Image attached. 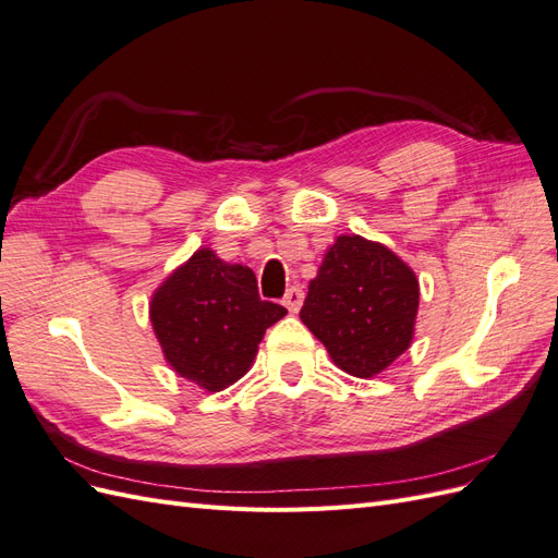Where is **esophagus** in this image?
<instances>
[{
  "instance_id": "esophagus-1",
  "label": "esophagus",
  "mask_w": 558,
  "mask_h": 558,
  "mask_svg": "<svg viewBox=\"0 0 558 558\" xmlns=\"http://www.w3.org/2000/svg\"><path fill=\"white\" fill-rule=\"evenodd\" d=\"M302 300H305V293H302L300 286H293V289L286 291L283 305H286V310H289L291 314H298L300 307H302Z\"/></svg>"
}]
</instances>
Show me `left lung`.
Instances as JSON below:
<instances>
[{"mask_svg":"<svg viewBox=\"0 0 558 558\" xmlns=\"http://www.w3.org/2000/svg\"><path fill=\"white\" fill-rule=\"evenodd\" d=\"M418 279L396 253L361 234L326 251L300 318L347 375L369 379L410 349Z\"/></svg>","mask_w":558,"mask_h":558,"instance_id":"left-lung-1","label":"left lung"}]
</instances>
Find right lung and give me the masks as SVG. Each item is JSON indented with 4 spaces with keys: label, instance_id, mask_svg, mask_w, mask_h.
<instances>
[{
    "label": "right lung",
    "instance_id": "add662e5",
    "mask_svg": "<svg viewBox=\"0 0 558 558\" xmlns=\"http://www.w3.org/2000/svg\"><path fill=\"white\" fill-rule=\"evenodd\" d=\"M148 316L174 373L218 393L248 373L265 330L286 310L260 300L251 267L205 246L158 286Z\"/></svg>",
    "mask_w": 558,
    "mask_h": 558
}]
</instances>
